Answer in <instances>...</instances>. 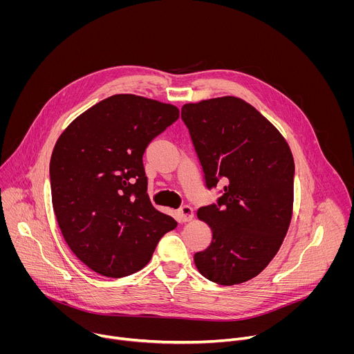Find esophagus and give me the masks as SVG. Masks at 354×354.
I'll return each instance as SVG.
<instances>
[{
    "label": "esophagus",
    "mask_w": 354,
    "mask_h": 354,
    "mask_svg": "<svg viewBox=\"0 0 354 354\" xmlns=\"http://www.w3.org/2000/svg\"><path fill=\"white\" fill-rule=\"evenodd\" d=\"M178 214H179V217H180V221H183V223H187V221H192L193 220V209L190 207V206H187V205H185V206H182L179 210H178Z\"/></svg>",
    "instance_id": "obj_1"
}]
</instances>
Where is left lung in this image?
Masks as SVG:
<instances>
[{
	"instance_id": "8db88e82",
	"label": "left lung",
	"mask_w": 354,
	"mask_h": 354,
	"mask_svg": "<svg viewBox=\"0 0 354 354\" xmlns=\"http://www.w3.org/2000/svg\"><path fill=\"white\" fill-rule=\"evenodd\" d=\"M206 186L224 183L216 205L200 207L213 241L194 254L210 281L234 286L257 277L276 257L294 201V158L280 131L241 97L223 96L182 106Z\"/></svg>"
}]
</instances>
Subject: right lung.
<instances>
[{
	"label": "right lung",
	"mask_w": 354,
	"mask_h": 354,
	"mask_svg": "<svg viewBox=\"0 0 354 354\" xmlns=\"http://www.w3.org/2000/svg\"><path fill=\"white\" fill-rule=\"evenodd\" d=\"M179 109L131 93L93 105L59 137L50 160L55 214L74 255L91 270H141L178 223L151 205L142 154Z\"/></svg>",
	"instance_id": "right-lung-1"
}]
</instances>
